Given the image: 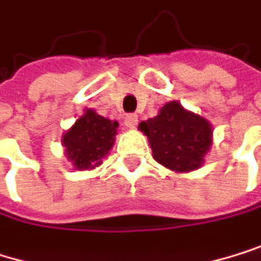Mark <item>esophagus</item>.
<instances>
[{"instance_id": "obj_1", "label": "esophagus", "mask_w": 261, "mask_h": 261, "mask_svg": "<svg viewBox=\"0 0 261 261\" xmlns=\"http://www.w3.org/2000/svg\"><path fill=\"white\" fill-rule=\"evenodd\" d=\"M123 123H125V126H128V128H135V126L138 125V116H136V114H128V116H125Z\"/></svg>"}]
</instances>
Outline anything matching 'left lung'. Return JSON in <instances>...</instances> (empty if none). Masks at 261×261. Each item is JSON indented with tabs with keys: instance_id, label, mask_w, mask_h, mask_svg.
Instances as JSON below:
<instances>
[{
	"instance_id": "obj_1",
	"label": "left lung",
	"mask_w": 261,
	"mask_h": 261,
	"mask_svg": "<svg viewBox=\"0 0 261 261\" xmlns=\"http://www.w3.org/2000/svg\"><path fill=\"white\" fill-rule=\"evenodd\" d=\"M139 129L150 142L154 161L175 173L199 169L214 141L212 123L178 100L167 102L158 116L142 120Z\"/></svg>"
}]
</instances>
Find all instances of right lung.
Instances as JSON below:
<instances>
[{"instance_id":"1","label":"right lung","mask_w":261,"mask_h":261,"mask_svg":"<svg viewBox=\"0 0 261 261\" xmlns=\"http://www.w3.org/2000/svg\"><path fill=\"white\" fill-rule=\"evenodd\" d=\"M117 128V120H110L91 108L85 110L62 136L66 159L75 170L96 169L113 148Z\"/></svg>"}]
</instances>
